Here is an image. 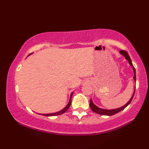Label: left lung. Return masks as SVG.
Listing matches in <instances>:
<instances>
[{
	"label": "left lung",
	"mask_w": 149,
	"mask_h": 149,
	"mask_svg": "<svg viewBox=\"0 0 149 149\" xmlns=\"http://www.w3.org/2000/svg\"><path fill=\"white\" fill-rule=\"evenodd\" d=\"M120 53L121 54L122 56H123L125 58V59L127 60V61H129V65H130L132 67V69H133V71H134V77H133V79L134 80V82L136 83V70H135V68L133 66V65H132V61H131V59L130 58V57H129L128 53L125 51V50H120ZM134 93H135V90H134V93H133V95H132V97L131 98V99L129 100L127 104H125L124 106H122V107H118V108H116V109H102V108H100V107H97V106L95 105V104H93L92 100H90V106L91 107V110L93 111V112L96 113H98L99 114V115H106V116H111V115H115V114L116 113H118V112L121 111H122L123 109H124L126 107H127L129 104L131 103V100L132 99V98H133L134 97Z\"/></svg>",
	"instance_id": "obj_1"
}]
</instances>
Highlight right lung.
<instances>
[{
    "label": "right lung",
    "mask_w": 149,
    "mask_h": 149,
    "mask_svg": "<svg viewBox=\"0 0 149 149\" xmlns=\"http://www.w3.org/2000/svg\"><path fill=\"white\" fill-rule=\"evenodd\" d=\"M33 54V53H31ZM29 54V55H31ZM72 95H73V93H71L70 95V100H69V102L68 103L67 105L65 107H64L63 109H61V111H59L58 112H56V113H48V114H42V115H43V116H56V115H61V114H63L65 112H66V111H67L69 108L71 104V100H72ZM41 115V114H40Z\"/></svg>",
    "instance_id": "right-lung-1"
}]
</instances>
